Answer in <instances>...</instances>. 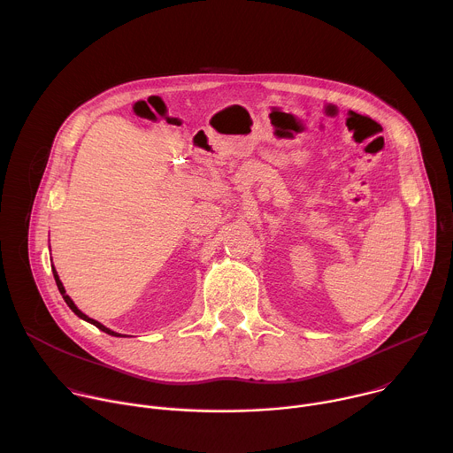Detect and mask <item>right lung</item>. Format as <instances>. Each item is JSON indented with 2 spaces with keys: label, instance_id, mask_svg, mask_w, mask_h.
Wrapping results in <instances>:
<instances>
[{
  "label": "right lung",
  "instance_id": "1",
  "mask_svg": "<svg viewBox=\"0 0 453 453\" xmlns=\"http://www.w3.org/2000/svg\"><path fill=\"white\" fill-rule=\"evenodd\" d=\"M53 278H55V283H57V287H58V292H60V296L64 297V301H66V304L75 311V315H79L81 319H84V320H88V322H91V325H95L98 330H102V332H105V334H109V335H112V337H121L119 334H116V332H112V330H109V328H105L104 325H100L98 320H95V319H91V317H88L86 313H82L77 306H75V303L72 301V297L66 294V290H64V287H62V281L58 280V274H57V271H55V267H53ZM125 337V335H123Z\"/></svg>",
  "mask_w": 453,
  "mask_h": 453
}]
</instances>
